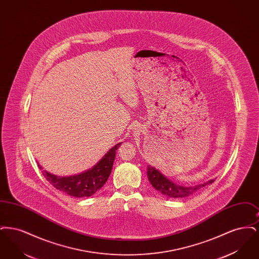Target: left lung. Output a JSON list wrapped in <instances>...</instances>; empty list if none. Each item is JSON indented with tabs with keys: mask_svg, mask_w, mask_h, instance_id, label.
Instances as JSON below:
<instances>
[{
	"mask_svg": "<svg viewBox=\"0 0 259 259\" xmlns=\"http://www.w3.org/2000/svg\"><path fill=\"white\" fill-rule=\"evenodd\" d=\"M148 178L150 185H152L157 191H159L163 195H166L170 198H185L193 194L201 187L205 185L212 184L214 180H210L209 182L202 184V185H195V186H183V185H176L170 181L167 177L162 175L157 169L148 165Z\"/></svg>",
	"mask_w": 259,
	"mask_h": 259,
	"instance_id": "8db88e82",
	"label": "left lung"
}]
</instances>
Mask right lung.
<instances>
[{"mask_svg":"<svg viewBox=\"0 0 259 259\" xmlns=\"http://www.w3.org/2000/svg\"><path fill=\"white\" fill-rule=\"evenodd\" d=\"M120 145L121 143H118L112 147L93 168L85 172L70 177H58L44 170L42 175L50 185L68 195L73 197H89L101 189L108 181L116 150ZM37 166L42 170V167L39 164Z\"/></svg>","mask_w":259,"mask_h":259,"instance_id":"obj_1","label":"right lung"}]
</instances>
